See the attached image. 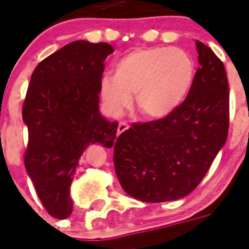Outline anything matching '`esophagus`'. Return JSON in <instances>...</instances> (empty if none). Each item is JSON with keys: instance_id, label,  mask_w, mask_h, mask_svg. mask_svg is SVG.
<instances>
[{"instance_id": "34e87169", "label": "esophagus", "mask_w": 249, "mask_h": 249, "mask_svg": "<svg viewBox=\"0 0 249 249\" xmlns=\"http://www.w3.org/2000/svg\"><path fill=\"white\" fill-rule=\"evenodd\" d=\"M129 128V125L126 121H120L119 123V126H117V134H121V133H124L126 129Z\"/></svg>"}]
</instances>
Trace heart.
<instances>
[{
  "label": "heart",
  "instance_id": "obj_1",
  "mask_svg": "<svg viewBox=\"0 0 249 249\" xmlns=\"http://www.w3.org/2000/svg\"><path fill=\"white\" fill-rule=\"evenodd\" d=\"M195 63L179 48L147 46L126 53L115 63V76L101 79L102 99L112 115H121L132 103L147 119H161L173 112L193 88Z\"/></svg>",
  "mask_w": 249,
  "mask_h": 249
}]
</instances>
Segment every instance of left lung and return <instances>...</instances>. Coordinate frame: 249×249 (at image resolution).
Returning a JSON list of instances; mask_svg holds the SVG:
<instances>
[{"instance_id": "left-lung-1", "label": "left lung", "mask_w": 249, "mask_h": 249, "mask_svg": "<svg viewBox=\"0 0 249 249\" xmlns=\"http://www.w3.org/2000/svg\"><path fill=\"white\" fill-rule=\"evenodd\" d=\"M200 67L173 112L134 123L117 137L113 164L128 195L147 203L186 196L208 172L228 138L229 84L224 63L196 41Z\"/></svg>"}]
</instances>
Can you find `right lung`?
<instances>
[{
    "label": "right lung",
    "instance_id": "add662e5",
    "mask_svg": "<svg viewBox=\"0 0 249 249\" xmlns=\"http://www.w3.org/2000/svg\"><path fill=\"white\" fill-rule=\"evenodd\" d=\"M113 53L106 42L73 41L35 68L23 102L28 128L24 165L41 203L58 220L70 217V186L80 156L89 144L111 147L117 121L99 113V85L106 58Z\"/></svg>",
    "mask_w": 249,
    "mask_h": 249
}]
</instances>
